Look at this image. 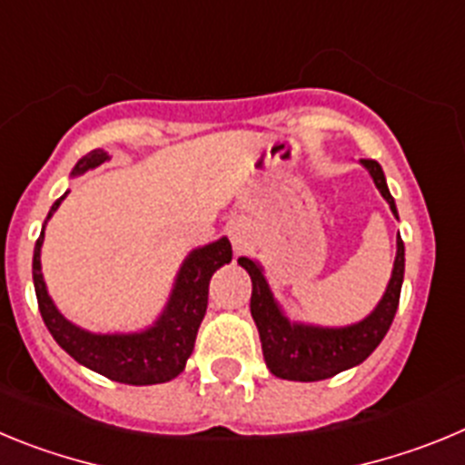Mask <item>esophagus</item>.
<instances>
[{
	"label": "esophagus",
	"instance_id": "34e87169",
	"mask_svg": "<svg viewBox=\"0 0 465 465\" xmlns=\"http://www.w3.org/2000/svg\"><path fill=\"white\" fill-rule=\"evenodd\" d=\"M227 233H229V241H232V245H233V250H242L245 248V245H248V229L242 227L241 223H233L232 227L227 229Z\"/></svg>",
	"mask_w": 465,
	"mask_h": 465
}]
</instances>
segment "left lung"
I'll return each mask as SVG.
<instances>
[{"label":"left lung","instance_id":"1","mask_svg":"<svg viewBox=\"0 0 465 465\" xmlns=\"http://www.w3.org/2000/svg\"><path fill=\"white\" fill-rule=\"evenodd\" d=\"M384 202L391 213L399 217L394 196L389 194L382 166L375 160H361ZM238 263L250 273L252 280V299L250 312L259 329L263 361L275 378L294 380V382H317L338 375L341 371L359 366L371 357L375 347L387 336L389 326L394 322L396 308L401 299V284L405 273V248L401 236L396 238V259L391 280H389L384 296L375 305V311L361 322L350 326H312L290 322L278 301L273 299L269 282L263 278V269L248 257H238Z\"/></svg>","mask_w":465,"mask_h":465}]
</instances>
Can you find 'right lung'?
Returning a JSON list of instances; mask_svg holds the SVG:
<instances>
[{"label":"right lung","mask_w":465,"mask_h":465,"mask_svg":"<svg viewBox=\"0 0 465 465\" xmlns=\"http://www.w3.org/2000/svg\"><path fill=\"white\" fill-rule=\"evenodd\" d=\"M106 160L108 153L92 150L83 160H78L71 175L76 178V175L104 164ZM64 196H60L53 203L45 223L60 208ZM44 232L35 245L32 275H35L41 317H44L45 326L57 341V345L94 373L123 384L143 387V384L169 382L175 375H181L192 350H194L196 331H199L203 315H206L208 282L220 266L232 262V242L227 238H220V241L208 242L203 248H196L187 254L181 271L175 275L169 303L153 326L136 333H92L81 326L71 324L48 296L44 273H41Z\"/></svg>","instance_id":"add662e5"}]
</instances>
